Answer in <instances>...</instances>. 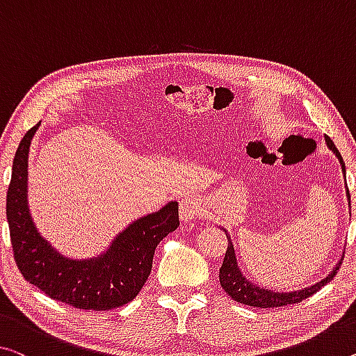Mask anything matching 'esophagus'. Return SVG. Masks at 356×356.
Listing matches in <instances>:
<instances>
[{
	"mask_svg": "<svg viewBox=\"0 0 356 356\" xmlns=\"http://www.w3.org/2000/svg\"><path fill=\"white\" fill-rule=\"evenodd\" d=\"M202 207L199 204V200L195 199L193 195H188L181 199L179 202V216H181L183 221H193L195 218L202 216Z\"/></svg>",
	"mask_w": 356,
	"mask_h": 356,
	"instance_id": "obj_1",
	"label": "esophagus"
}]
</instances>
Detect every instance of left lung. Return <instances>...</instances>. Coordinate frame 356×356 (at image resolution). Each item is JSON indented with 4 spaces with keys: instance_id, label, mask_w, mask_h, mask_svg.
<instances>
[{
    "instance_id": "1",
    "label": "left lung",
    "mask_w": 356,
    "mask_h": 356,
    "mask_svg": "<svg viewBox=\"0 0 356 356\" xmlns=\"http://www.w3.org/2000/svg\"><path fill=\"white\" fill-rule=\"evenodd\" d=\"M325 140H326L327 147H330V149L337 156V159L342 165V172L346 175V163H343L341 152L337 151L336 145L332 143L330 136H325ZM347 197L350 199L348 188H347ZM226 237L229 243H227L226 254H224L222 266L220 269V283L224 291H226L234 300H237L240 304L250 305V307L273 309V307H285V305H289V304L302 302V300L310 298L312 294H315L318 289L323 288L326 283H330L332 278L336 277L339 267H341L343 261V259L339 261L337 266L334 267V270H332L323 282H318L314 286L299 289V291H291V293H278V291H272V289L256 286L254 283H251L242 275V272H240L237 266V259H235V251H234V245L231 242V237H229V234H226Z\"/></svg>"
}]
</instances>
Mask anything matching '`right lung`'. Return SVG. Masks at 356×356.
Masks as SVG:
<instances>
[{"label": "right lung", "instance_id": "obj_1", "mask_svg": "<svg viewBox=\"0 0 356 356\" xmlns=\"http://www.w3.org/2000/svg\"><path fill=\"white\" fill-rule=\"evenodd\" d=\"M40 124L15 151L8 188L6 215L15 264L26 282L49 298L83 310L105 312L132 300L147 280L154 251L179 226L178 204L134 221L98 258L76 261L57 253L38 232L26 204L29 151Z\"/></svg>", "mask_w": 356, "mask_h": 356}]
</instances>
